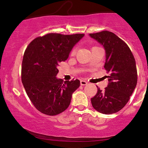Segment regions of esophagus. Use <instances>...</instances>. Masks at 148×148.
Instances as JSON below:
<instances>
[{"mask_svg":"<svg viewBox=\"0 0 148 148\" xmlns=\"http://www.w3.org/2000/svg\"><path fill=\"white\" fill-rule=\"evenodd\" d=\"M87 84H88V82H86V81H84V80H81L80 81L81 86H86V85H87Z\"/></svg>","mask_w":148,"mask_h":148,"instance_id":"34e87169","label":"esophagus"}]
</instances>
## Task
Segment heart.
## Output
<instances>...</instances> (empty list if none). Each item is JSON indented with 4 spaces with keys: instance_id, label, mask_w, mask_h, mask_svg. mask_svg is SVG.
<instances>
[{
    "instance_id": "b5f03b06",
    "label": "heart",
    "mask_w": 148,
    "mask_h": 148,
    "mask_svg": "<svg viewBox=\"0 0 148 148\" xmlns=\"http://www.w3.org/2000/svg\"><path fill=\"white\" fill-rule=\"evenodd\" d=\"M75 51H76L75 48H73V49L72 51H71V54H74L75 53Z\"/></svg>"
}]
</instances>
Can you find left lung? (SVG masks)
Segmentation results:
<instances>
[{
	"instance_id": "obj_1",
	"label": "left lung",
	"mask_w": 148,
	"mask_h": 148,
	"mask_svg": "<svg viewBox=\"0 0 148 148\" xmlns=\"http://www.w3.org/2000/svg\"><path fill=\"white\" fill-rule=\"evenodd\" d=\"M104 46L106 51L104 69L108 84L104 91L98 92L91 98L92 106L99 112L111 114L121 110L130 98L137 82L134 56L125 42L112 32L102 31L90 34Z\"/></svg>"
}]
</instances>
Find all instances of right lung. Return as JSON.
Returning <instances> with one entry per match:
<instances>
[{"label":"right lung","mask_w":148,"mask_h":148,"mask_svg":"<svg viewBox=\"0 0 148 148\" xmlns=\"http://www.w3.org/2000/svg\"><path fill=\"white\" fill-rule=\"evenodd\" d=\"M83 34L63 35L50 33L30 42L23 54L21 81L36 108L44 114H60L69 106L72 94L80 86L79 80L56 78L57 66L67 59Z\"/></svg>","instance_id":"1"}]
</instances>
